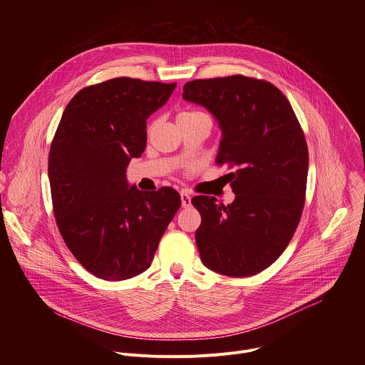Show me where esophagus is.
<instances>
[{
  "label": "esophagus",
  "instance_id": "esophagus-1",
  "mask_svg": "<svg viewBox=\"0 0 365 365\" xmlns=\"http://www.w3.org/2000/svg\"><path fill=\"white\" fill-rule=\"evenodd\" d=\"M180 199H182V206H183V207H189V206L192 205L189 193H186V192H182V193H180Z\"/></svg>",
  "mask_w": 365,
  "mask_h": 365
}]
</instances>
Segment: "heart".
<instances>
[{
	"label": "heart",
	"mask_w": 365,
	"mask_h": 365,
	"mask_svg": "<svg viewBox=\"0 0 365 365\" xmlns=\"http://www.w3.org/2000/svg\"><path fill=\"white\" fill-rule=\"evenodd\" d=\"M196 117H207L203 113L200 111H195V110H187V111H182L179 115H178V121H183V120H192V118H196ZM150 130V128H148Z\"/></svg>",
	"instance_id": "1"
}]
</instances>
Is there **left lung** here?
Returning a JSON list of instances; mask_svg holds the SVG:
<instances>
[{
	"label": "left lung",
	"instance_id": "1",
	"mask_svg": "<svg viewBox=\"0 0 365 365\" xmlns=\"http://www.w3.org/2000/svg\"><path fill=\"white\" fill-rule=\"evenodd\" d=\"M183 98L215 115L222 130L217 165L227 166L231 205L214 196L192 199L202 222V263L230 277L254 276L289 245L303 212L309 153L300 123L273 83L232 75L195 79Z\"/></svg>",
	"mask_w": 365,
	"mask_h": 365
}]
</instances>
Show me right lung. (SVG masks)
<instances>
[{"mask_svg": "<svg viewBox=\"0 0 365 365\" xmlns=\"http://www.w3.org/2000/svg\"><path fill=\"white\" fill-rule=\"evenodd\" d=\"M176 83L114 78L81 89L66 106L48 151L61 235L93 276L118 282L145 272L180 207L169 186L128 187L125 169L145 148V120Z\"/></svg>", "mask_w": 365, "mask_h": 365, "instance_id": "obj_1", "label": "right lung"}]
</instances>
